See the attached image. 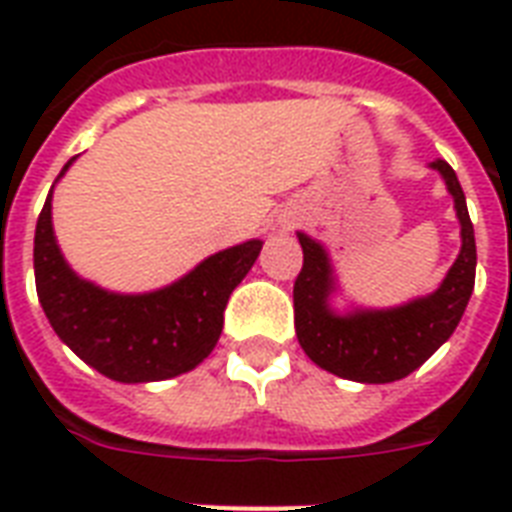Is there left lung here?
<instances>
[{"instance_id": "1", "label": "left lung", "mask_w": 512, "mask_h": 512, "mask_svg": "<svg viewBox=\"0 0 512 512\" xmlns=\"http://www.w3.org/2000/svg\"><path fill=\"white\" fill-rule=\"evenodd\" d=\"M454 197L462 248L438 291L390 310H331L336 288L328 251L318 240L296 232L304 264L293 283V320L301 350L328 374L363 384L398 382L417 371L441 347L465 315L475 285V235L465 192L446 160L430 162Z\"/></svg>"}]
</instances>
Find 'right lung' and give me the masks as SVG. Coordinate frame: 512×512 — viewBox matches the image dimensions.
I'll return each instance as SVG.
<instances>
[{
	"label": "right lung",
	"mask_w": 512,
	"mask_h": 512,
	"mask_svg": "<svg viewBox=\"0 0 512 512\" xmlns=\"http://www.w3.org/2000/svg\"><path fill=\"white\" fill-rule=\"evenodd\" d=\"M71 162L74 157L61 176ZM261 245L248 240L213 253L157 291H106L82 280L63 259L55 243L50 189L34 235L37 296L58 339L87 366L114 382H162L192 371L211 355L224 328L229 293L259 259Z\"/></svg>",
	"instance_id": "add662e5"
}]
</instances>
